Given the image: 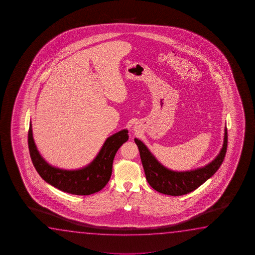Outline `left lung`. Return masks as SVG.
Masks as SVG:
<instances>
[{
  "instance_id": "8db88e82",
  "label": "left lung",
  "mask_w": 255,
  "mask_h": 255,
  "mask_svg": "<svg viewBox=\"0 0 255 255\" xmlns=\"http://www.w3.org/2000/svg\"><path fill=\"white\" fill-rule=\"evenodd\" d=\"M138 146L142 167L149 185L161 194L180 196L197 189L212 177L224 160L228 148V129L225 128L224 144L216 159L203 168L191 171L177 172L165 168L156 160L147 147L138 139H134Z\"/></svg>"
}]
</instances>
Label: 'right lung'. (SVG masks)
I'll list each match as a JSON object with an SVG mask.
<instances>
[{"instance_id": "obj_1", "label": "right lung", "mask_w": 255, "mask_h": 255, "mask_svg": "<svg viewBox=\"0 0 255 255\" xmlns=\"http://www.w3.org/2000/svg\"><path fill=\"white\" fill-rule=\"evenodd\" d=\"M128 139V130H121L107 138L98 155L87 167L78 170H63L50 166L39 154L31 124L27 136L31 160L43 180L65 193L77 195L95 194L107 185L113 172L117 151Z\"/></svg>"}]
</instances>
